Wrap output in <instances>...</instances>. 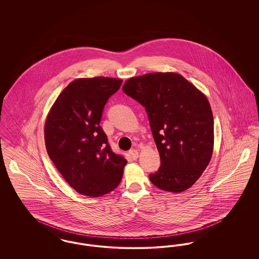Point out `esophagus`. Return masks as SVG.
I'll list each match as a JSON object with an SVG mask.
<instances>
[{
	"label": "esophagus",
	"mask_w": 259,
	"mask_h": 259,
	"mask_svg": "<svg viewBox=\"0 0 259 259\" xmlns=\"http://www.w3.org/2000/svg\"><path fill=\"white\" fill-rule=\"evenodd\" d=\"M130 155H131V157H132V159L133 160H136L138 157H139V151L138 150H136V149H132V150H130Z\"/></svg>",
	"instance_id": "34e87169"
}]
</instances>
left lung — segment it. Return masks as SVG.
Masks as SVG:
<instances>
[{
    "label": "left lung",
    "instance_id": "8db88e82",
    "mask_svg": "<svg viewBox=\"0 0 259 259\" xmlns=\"http://www.w3.org/2000/svg\"><path fill=\"white\" fill-rule=\"evenodd\" d=\"M125 94L145 108L161 165L149 175L164 191L180 193L205 171L213 151V116L206 95L182 74L149 73L127 79Z\"/></svg>",
    "mask_w": 259,
    "mask_h": 259
}]
</instances>
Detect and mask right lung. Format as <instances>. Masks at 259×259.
I'll use <instances>...</instances> for the list:
<instances>
[{
    "label": "right lung",
    "instance_id": "obj_1",
    "mask_svg": "<svg viewBox=\"0 0 259 259\" xmlns=\"http://www.w3.org/2000/svg\"><path fill=\"white\" fill-rule=\"evenodd\" d=\"M120 78H76L50 108L45 142L50 159L76 192L90 197L107 194L119 185L127 160L111 151L100 126L107 101Z\"/></svg>",
    "mask_w": 259,
    "mask_h": 259
}]
</instances>
